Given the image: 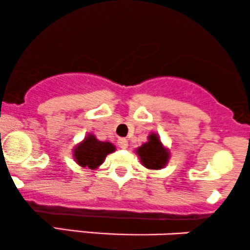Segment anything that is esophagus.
<instances>
[{"mask_svg":"<svg viewBox=\"0 0 250 250\" xmlns=\"http://www.w3.org/2000/svg\"><path fill=\"white\" fill-rule=\"evenodd\" d=\"M117 145H119V147L120 148H122V149H125V148H128V141H127V139H119L117 140Z\"/></svg>","mask_w":250,"mask_h":250,"instance_id":"esophagus-1","label":"esophagus"}]
</instances>
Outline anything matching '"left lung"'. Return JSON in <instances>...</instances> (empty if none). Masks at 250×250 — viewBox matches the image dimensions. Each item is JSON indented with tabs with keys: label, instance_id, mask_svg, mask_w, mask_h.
<instances>
[{
	"label": "left lung",
	"instance_id": "1",
	"mask_svg": "<svg viewBox=\"0 0 250 250\" xmlns=\"http://www.w3.org/2000/svg\"><path fill=\"white\" fill-rule=\"evenodd\" d=\"M135 151L139 155L142 166L153 170H159L166 167L170 159L169 149L162 145L160 136L155 133L149 135L148 141Z\"/></svg>",
	"mask_w": 250,
	"mask_h": 250
}]
</instances>
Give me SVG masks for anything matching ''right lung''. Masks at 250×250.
<instances>
[{"label":"right lung","mask_w":250,"mask_h":250,"mask_svg":"<svg viewBox=\"0 0 250 250\" xmlns=\"http://www.w3.org/2000/svg\"><path fill=\"white\" fill-rule=\"evenodd\" d=\"M115 149L113 143L99 141L95 135L88 134L84 140L73 149V156L81 167L96 169L104 162L105 156L114 153Z\"/></svg>","instance_id":"add662e5"}]
</instances>
